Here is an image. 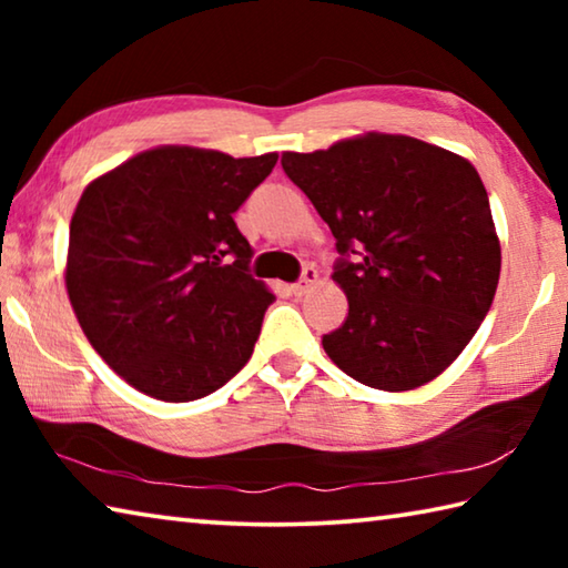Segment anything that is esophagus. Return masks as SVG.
<instances>
[{"label": "esophagus", "mask_w": 568, "mask_h": 568, "mask_svg": "<svg viewBox=\"0 0 568 568\" xmlns=\"http://www.w3.org/2000/svg\"><path fill=\"white\" fill-rule=\"evenodd\" d=\"M315 283H318V271H315L313 265H305V267H303L301 281L293 283V285H291V291H293V295L301 297V295H305L307 291H311V287H313Z\"/></svg>", "instance_id": "obj_1"}]
</instances>
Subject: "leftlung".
Returning <instances> with one entry per match:
<instances>
[{
	"label": "left lung",
	"mask_w": 568,
	"mask_h": 568,
	"mask_svg": "<svg viewBox=\"0 0 568 568\" xmlns=\"http://www.w3.org/2000/svg\"><path fill=\"white\" fill-rule=\"evenodd\" d=\"M283 170L328 223L348 318L323 335L343 373L378 390L440 376L494 303L498 245L468 160L406 134L368 132L283 152Z\"/></svg>",
	"instance_id": "1"
}]
</instances>
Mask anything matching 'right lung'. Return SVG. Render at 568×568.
I'll list each match as a JSON object with an SVG mask.
<instances>
[{
    "label": "right lung",
    "instance_id": "1",
    "mask_svg": "<svg viewBox=\"0 0 568 568\" xmlns=\"http://www.w3.org/2000/svg\"><path fill=\"white\" fill-rule=\"evenodd\" d=\"M277 162L145 150L84 187L70 223L67 295L92 348L148 396L197 400L253 355L275 295L247 273L233 215Z\"/></svg>",
    "mask_w": 568,
    "mask_h": 568
}]
</instances>
